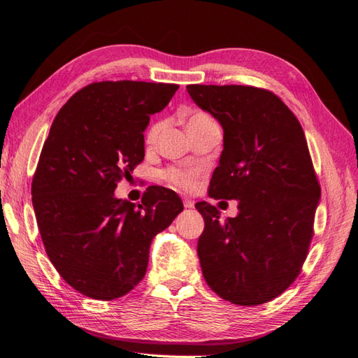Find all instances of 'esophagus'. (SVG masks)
<instances>
[{
  "mask_svg": "<svg viewBox=\"0 0 358 358\" xmlns=\"http://www.w3.org/2000/svg\"><path fill=\"white\" fill-rule=\"evenodd\" d=\"M182 203H185L186 208H193V207H195V201H192L190 198L182 199Z\"/></svg>",
  "mask_w": 358,
  "mask_h": 358,
  "instance_id": "obj_1",
  "label": "esophagus"
}]
</instances>
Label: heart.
<instances>
[{"label": "heart", "instance_id": "1", "mask_svg": "<svg viewBox=\"0 0 358 358\" xmlns=\"http://www.w3.org/2000/svg\"><path fill=\"white\" fill-rule=\"evenodd\" d=\"M211 122H214V120L210 114H207V112H202V110H196L189 117L187 129H189V131H193V130H198V129L207 126V124H211ZM163 127H165V121L157 120L147 129V131H145V144L147 145H155L156 144ZM162 176H163V178H165L168 182H171V185H173V186L189 189V187L195 185L198 172L193 171V169H181V168L171 166V168L163 171Z\"/></svg>", "mask_w": 358, "mask_h": 358}]
</instances>
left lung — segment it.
I'll list each match as a JSON object with an SVG mask.
<instances>
[{
    "label": "left lung",
    "mask_w": 358,
    "mask_h": 358,
    "mask_svg": "<svg viewBox=\"0 0 358 358\" xmlns=\"http://www.w3.org/2000/svg\"><path fill=\"white\" fill-rule=\"evenodd\" d=\"M223 127V151L208 196L237 199L238 216L220 220L196 203L203 279L223 300L259 306L297 279L313 237L321 187L300 121L273 91L250 85H187Z\"/></svg>",
    "instance_id": "left-lung-1"
}]
</instances>
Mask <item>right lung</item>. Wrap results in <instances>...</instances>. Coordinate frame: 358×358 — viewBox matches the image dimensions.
Here are the masks:
<instances>
[{
	"mask_svg": "<svg viewBox=\"0 0 358 358\" xmlns=\"http://www.w3.org/2000/svg\"><path fill=\"white\" fill-rule=\"evenodd\" d=\"M177 84L101 80L80 88L59 109L33 177L37 227L50 262L90 299L122 297L144 279L150 244L182 202L150 186L135 206L114 190L144 160L150 115Z\"/></svg>",
	"mask_w": 358,
	"mask_h": 358,
	"instance_id": "1",
	"label": "right lung"
}]
</instances>
